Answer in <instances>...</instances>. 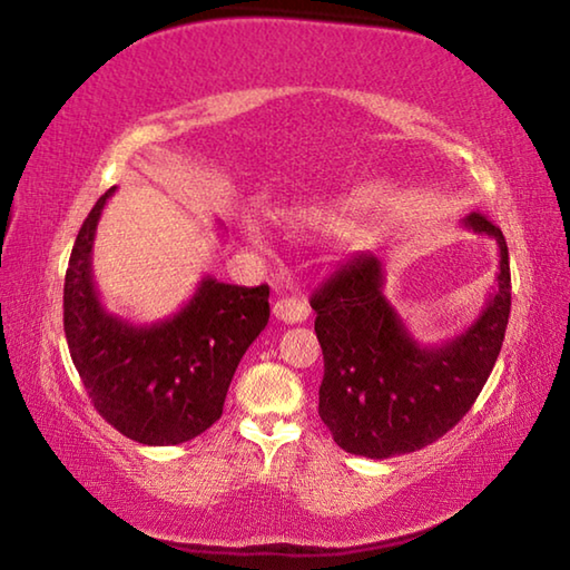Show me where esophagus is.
<instances>
[{
    "label": "esophagus",
    "mask_w": 570,
    "mask_h": 570,
    "mask_svg": "<svg viewBox=\"0 0 570 570\" xmlns=\"http://www.w3.org/2000/svg\"><path fill=\"white\" fill-rule=\"evenodd\" d=\"M274 316L284 324H302L308 320V306L298 298H282L274 304Z\"/></svg>",
    "instance_id": "esophagus-1"
}]
</instances>
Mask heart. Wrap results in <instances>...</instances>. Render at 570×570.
<instances>
[{
	"instance_id": "heart-1",
	"label": "heart",
	"mask_w": 570,
	"mask_h": 570,
	"mask_svg": "<svg viewBox=\"0 0 570 570\" xmlns=\"http://www.w3.org/2000/svg\"><path fill=\"white\" fill-rule=\"evenodd\" d=\"M250 240H256V236H254V234H250Z\"/></svg>"
}]
</instances>
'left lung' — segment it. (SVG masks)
<instances>
[{
  "instance_id": "1",
  "label": "left lung",
  "mask_w": 570,
  "mask_h": 570,
  "mask_svg": "<svg viewBox=\"0 0 570 570\" xmlns=\"http://www.w3.org/2000/svg\"><path fill=\"white\" fill-rule=\"evenodd\" d=\"M462 226L495 238V288L468 330L420 344L384 296V264L360 254L312 296L324 352L320 417L352 455L384 460L414 452L465 417L493 372L510 316V262L503 230L470 214Z\"/></svg>"
}]
</instances>
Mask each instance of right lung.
I'll use <instances>...</instances> for the list:
<instances>
[{
    "mask_svg": "<svg viewBox=\"0 0 570 570\" xmlns=\"http://www.w3.org/2000/svg\"><path fill=\"white\" fill-rule=\"evenodd\" d=\"M112 193L100 196L75 238L65 274L67 346L95 410L115 430L140 445H180L224 412L240 356L268 324V286L204 276L168 320H120L92 278L95 230Z\"/></svg>",
    "mask_w": 570,
    "mask_h": 570,
    "instance_id": "add662e5",
    "label": "right lung"
}]
</instances>
